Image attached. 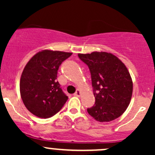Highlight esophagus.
<instances>
[{
  "label": "esophagus",
  "instance_id": "obj_1",
  "mask_svg": "<svg viewBox=\"0 0 155 155\" xmlns=\"http://www.w3.org/2000/svg\"><path fill=\"white\" fill-rule=\"evenodd\" d=\"M74 95L75 96H77V97H79V96H80V95H81V92H80L79 90H77Z\"/></svg>",
  "mask_w": 155,
  "mask_h": 155
}]
</instances>
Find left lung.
I'll list each match as a JSON object with an SVG mask.
<instances>
[{
	"label": "left lung",
	"mask_w": 155,
	"mask_h": 155,
	"mask_svg": "<svg viewBox=\"0 0 155 155\" xmlns=\"http://www.w3.org/2000/svg\"><path fill=\"white\" fill-rule=\"evenodd\" d=\"M91 74L95 105L87 108L90 116L100 122L118 118L130 102L133 81L124 64L111 53L94 51L78 54Z\"/></svg>",
	"instance_id": "left-lung-1"
}]
</instances>
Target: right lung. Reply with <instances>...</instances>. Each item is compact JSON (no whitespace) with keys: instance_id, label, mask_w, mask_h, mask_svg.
Here are the masks:
<instances>
[{"instance_id":"right-lung-1","label":"right lung","mask_w":155,"mask_h":155,"mask_svg":"<svg viewBox=\"0 0 155 155\" xmlns=\"http://www.w3.org/2000/svg\"><path fill=\"white\" fill-rule=\"evenodd\" d=\"M72 53L43 50L28 61L21 76L19 90L30 112L47 119L60 111L68 97L57 81L60 65Z\"/></svg>"}]
</instances>
